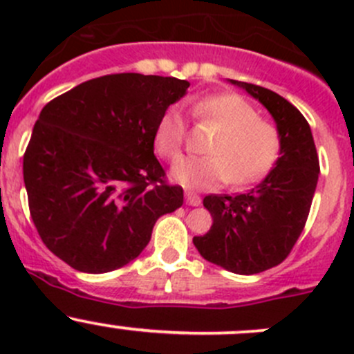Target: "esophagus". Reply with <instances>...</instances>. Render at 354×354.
I'll return each instance as SVG.
<instances>
[{
	"label": "esophagus",
	"instance_id": "1",
	"mask_svg": "<svg viewBox=\"0 0 354 354\" xmlns=\"http://www.w3.org/2000/svg\"><path fill=\"white\" fill-rule=\"evenodd\" d=\"M185 197H187L188 205L198 207L200 203H202V198H200V195H197V194H195V192H192V190L185 192Z\"/></svg>",
	"mask_w": 354,
	"mask_h": 354
}]
</instances>
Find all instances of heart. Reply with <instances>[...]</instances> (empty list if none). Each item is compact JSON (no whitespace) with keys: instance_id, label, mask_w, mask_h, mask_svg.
Listing matches in <instances>:
<instances>
[{"instance_id":"obj_1","label":"heart","mask_w":354,"mask_h":354,"mask_svg":"<svg viewBox=\"0 0 354 354\" xmlns=\"http://www.w3.org/2000/svg\"><path fill=\"white\" fill-rule=\"evenodd\" d=\"M192 118L217 128L207 144V156L185 157L173 167V178L185 187L214 188L231 181L250 185L266 176L283 147L279 128L259 116L241 95L209 94L190 106ZM187 140V124L178 108H167L157 120L154 151L164 160H176Z\"/></svg>"}]
</instances>
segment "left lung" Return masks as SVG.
<instances>
[{
    "instance_id": "obj_1",
    "label": "left lung",
    "mask_w": 354,
    "mask_h": 354,
    "mask_svg": "<svg viewBox=\"0 0 354 354\" xmlns=\"http://www.w3.org/2000/svg\"><path fill=\"white\" fill-rule=\"evenodd\" d=\"M259 99L276 120L283 138L276 167L246 194L207 195L212 227L195 236L200 255L234 274H259L279 266L298 241L312 207L320 164L308 121L266 87L231 80Z\"/></svg>"
}]
</instances>
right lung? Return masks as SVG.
Returning a JSON list of instances; mask_svg holds the SVG:
<instances>
[{
    "instance_id": "obj_1",
    "label": "right lung",
    "mask_w": 354,
    "mask_h": 354,
    "mask_svg": "<svg viewBox=\"0 0 354 354\" xmlns=\"http://www.w3.org/2000/svg\"><path fill=\"white\" fill-rule=\"evenodd\" d=\"M190 87L174 77L113 73L49 101L24 154L28 210L42 243L80 272L120 269L183 205L154 156L157 120Z\"/></svg>"
}]
</instances>
